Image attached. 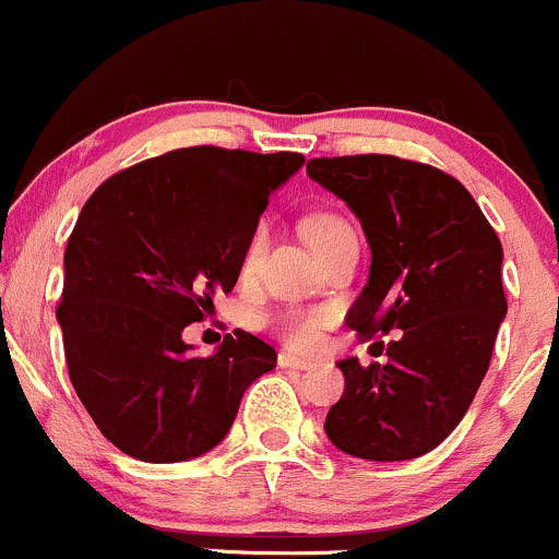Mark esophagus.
I'll return each mask as SVG.
<instances>
[{
	"label": "esophagus",
	"instance_id": "obj_1",
	"mask_svg": "<svg viewBox=\"0 0 559 559\" xmlns=\"http://www.w3.org/2000/svg\"><path fill=\"white\" fill-rule=\"evenodd\" d=\"M278 366H281V369H299V371L312 369L310 360L297 358V355H292V353H281V355H278Z\"/></svg>",
	"mask_w": 559,
	"mask_h": 559
}]
</instances>
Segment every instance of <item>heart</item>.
I'll return each instance as SVG.
<instances>
[{
	"mask_svg": "<svg viewBox=\"0 0 559 559\" xmlns=\"http://www.w3.org/2000/svg\"><path fill=\"white\" fill-rule=\"evenodd\" d=\"M345 225H347L345 219L334 217V214H312L308 223H305V236H308L310 247L316 249V247H321V241H326L331 233L345 228ZM262 247H265V230H257L254 236L249 238L247 251H243V260H241L243 273H249V270L254 267L257 257L262 254ZM326 323H329V312H323V310L286 312V316L278 318L275 329H278V334L284 336L292 347L310 349L318 345V340H321V331Z\"/></svg>",
	"mask_w": 559,
	"mask_h": 559,
	"instance_id": "1",
	"label": "heart"
}]
</instances>
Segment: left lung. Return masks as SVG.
Masks as SVG:
<instances>
[{"label": "left lung", "instance_id": "8db88e82", "mask_svg": "<svg viewBox=\"0 0 559 559\" xmlns=\"http://www.w3.org/2000/svg\"><path fill=\"white\" fill-rule=\"evenodd\" d=\"M371 247L369 284L347 312L358 336L403 331L388 364L340 360L345 392L329 440L371 462H406L443 443L486 377L507 316L501 241L469 190L429 164L364 153L310 158Z\"/></svg>", "mask_w": 559, "mask_h": 559}]
</instances>
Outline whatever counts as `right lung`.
Returning a JSON list of instances; mask_svg holds the SVG:
<instances>
[{
    "instance_id": "obj_1",
    "label": "right lung",
    "mask_w": 559,
    "mask_h": 559,
    "mask_svg": "<svg viewBox=\"0 0 559 559\" xmlns=\"http://www.w3.org/2000/svg\"><path fill=\"white\" fill-rule=\"evenodd\" d=\"M302 153L177 148L116 171L90 195L66 247L58 316L79 401L119 451L188 462L228 435L275 349L233 331L210 358L182 329L241 273L270 193Z\"/></svg>"
}]
</instances>
